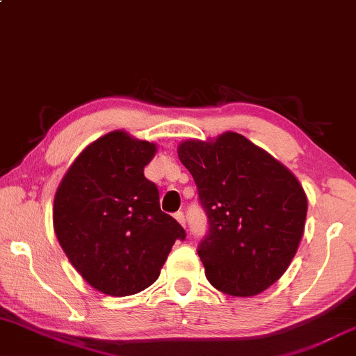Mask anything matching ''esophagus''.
Listing matches in <instances>:
<instances>
[{
    "mask_svg": "<svg viewBox=\"0 0 356 356\" xmlns=\"http://www.w3.org/2000/svg\"><path fill=\"white\" fill-rule=\"evenodd\" d=\"M174 219L177 220L179 224H181L182 227H186V217H184L182 212H175V213H174Z\"/></svg>",
    "mask_w": 356,
    "mask_h": 356,
    "instance_id": "esophagus-1",
    "label": "esophagus"
}]
</instances>
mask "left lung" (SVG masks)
Wrapping results in <instances>:
<instances>
[{
	"instance_id": "obj_1",
	"label": "left lung",
	"mask_w": 356,
	"mask_h": 356,
	"mask_svg": "<svg viewBox=\"0 0 356 356\" xmlns=\"http://www.w3.org/2000/svg\"><path fill=\"white\" fill-rule=\"evenodd\" d=\"M209 217L199 257L220 292L252 297L284 275L300 245L307 194L290 169L237 132L177 145Z\"/></svg>"
}]
</instances>
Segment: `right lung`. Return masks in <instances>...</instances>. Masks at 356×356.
<instances>
[{"instance_id": "right-lung-1", "label": "right lung", "mask_w": 356, "mask_h": 356, "mask_svg": "<svg viewBox=\"0 0 356 356\" xmlns=\"http://www.w3.org/2000/svg\"><path fill=\"white\" fill-rule=\"evenodd\" d=\"M156 152V143L122 129L108 132L76 157L54 194L59 245L79 275L111 297L152 285L175 241L186 238L144 175Z\"/></svg>"}]
</instances>
